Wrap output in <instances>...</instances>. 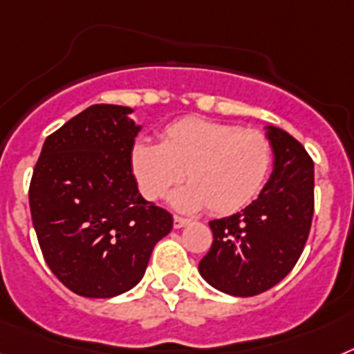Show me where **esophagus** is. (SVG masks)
Listing matches in <instances>:
<instances>
[{
  "instance_id": "obj_1",
  "label": "esophagus",
  "mask_w": 354,
  "mask_h": 354,
  "mask_svg": "<svg viewBox=\"0 0 354 354\" xmlns=\"http://www.w3.org/2000/svg\"><path fill=\"white\" fill-rule=\"evenodd\" d=\"M189 223H191V219L182 218V216H174V228H183Z\"/></svg>"
}]
</instances>
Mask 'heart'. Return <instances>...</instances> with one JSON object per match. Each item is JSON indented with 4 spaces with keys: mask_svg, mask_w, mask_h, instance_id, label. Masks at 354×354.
Listing matches in <instances>:
<instances>
[{
    "mask_svg": "<svg viewBox=\"0 0 354 354\" xmlns=\"http://www.w3.org/2000/svg\"><path fill=\"white\" fill-rule=\"evenodd\" d=\"M133 176L145 200L167 196L185 178L189 185L171 196L180 212L227 216L257 198L273 165L268 136L232 124L185 117L169 124L160 144L140 140L129 154Z\"/></svg>",
    "mask_w": 354,
    "mask_h": 354,
    "instance_id": "1",
    "label": "heart"
}]
</instances>
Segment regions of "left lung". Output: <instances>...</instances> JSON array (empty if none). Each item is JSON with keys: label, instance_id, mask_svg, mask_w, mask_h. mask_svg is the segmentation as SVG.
I'll list each match as a JSON object with an SVG mask.
<instances>
[{"label": "left lung", "instance_id": "1", "mask_svg": "<svg viewBox=\"0 0 354 354\" xmlns=\"http://www.w3.org/2000/svg\"><path fill=\"white\" fill-rule=\"evenodd\" d=\"M273 171L257 200L209 223L214 241L200 261L201 277L234 297L259 295L292 272L313 219V160L301 142L266 126Z\"/></svg>", "mask_w": 354, "mask_h": 354}]
</instances>
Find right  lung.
<instances>
[{"label":"right lung","instance_id":"obj_1","mask_svg":"<svg viewBox=\"0 0 354 354\" xmlns=\"http://www.w3.org/2000/svg\"><path fill=\"white\" fill-rule=\"evenodd\" d=\"M131 108L93 104L44 140L32 174V223L44 261L68 290L90 299L144 277L172 216L138 192L129 154L142 126Z\"/></svg>","mask_w":354,"mask_h":354}]
</instances>
